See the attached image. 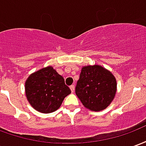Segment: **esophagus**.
Instances as JSON below:
<instances>
[{
  "mask_svg": "<svg viewBox=\"0 0 146 146\" xmlns=\"http://www.w3.org/2000/svg\"><path fill=\"white\" fill-rule=\"evenodd\" d=\"M70 90H71V92H74V90H75V86H74V85H71L70 87Z\"/></svg>",
  "mask_w": 146,
  "mask_h": 146,
  "instance_id": "1",
  "label": "esophagus"
}]
</instances>
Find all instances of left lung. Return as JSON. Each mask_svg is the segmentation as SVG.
Listing matches in <instances>:
<instances>
[{
	"label": "left lung",
	"mask_w": 146,
	"mask_h": 146,
	"mask_svg": "<svg viewBox=\"0 0 146 146\" xmlns=\"http://www.w3.org/2000/svg\"><path fill=\"white\" fill-rule=\"evenodd\" d=\"M75 92L84 107L95 112L102 111L110 106L115 97L116 78L101 66H84Z\"/></svg>",
	"instance_id": "obj_1"
}]
</instances>
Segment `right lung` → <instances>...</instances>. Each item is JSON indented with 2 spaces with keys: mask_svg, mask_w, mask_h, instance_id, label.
I'll return each mask as SVG.
<instances>
[{
  "mask_svg": "<svg viewBox=\"0 0 146 146\" xmlns=\"http://www.w3.org/2000/svg\"><path fill=\"white\" fill-rule=\"evenodd\" d=\"M25 91L31 106L42 113H50L60 107L71 93L62 76L48 66L30 74L25 83Z\"/></svg>",
  "mask_w": 146,
  "mask_h": 146,
  "instance_id": "1",
  "label": "right lung"
}]
</instances>
